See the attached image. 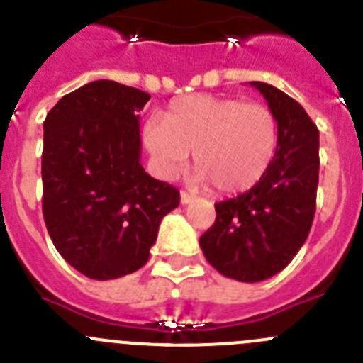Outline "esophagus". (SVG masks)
<instances>
[{
    "instance_id": "obj_1",
    "label": "esophagus",
    "mask_w": 363,
    "mask_h": 363,
    "mask_svg": "<svg viewBox=\"0 0 363 363\" xmlns=\"http://www.w3.org/2000/svg\"><path fill=\"white\" fill-rule=\"evenodd\" d=\"M192 200H194V196H192V194H189V192H185V191L179 192V201H182V203H184V205L191 203Z\"/></svg>"
}]
</instances>
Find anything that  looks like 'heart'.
<instances>
[{
	"instance_id": "1",
	"label": "heart",
	"mask_w": 363,
	"mask_h": 363,
	"mask_svg": "<svg viewBox=\"0 0 363 363\" xmlns=\"http://www.w3.org/2000/svg\"><path fill=\"white\" fill-rule=\"evenodd\" d=\"M143 140L165 174L184 171L194 152L198 182L236 194L255 187L269 171L277 156L278 120L265 105L196 94L174 101L165 120L150 118Z\"/></svg>"
}]
</instances>
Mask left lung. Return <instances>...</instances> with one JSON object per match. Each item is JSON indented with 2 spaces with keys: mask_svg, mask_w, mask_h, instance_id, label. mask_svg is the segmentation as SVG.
Here are the masks:
<instances>
[{
  "mask_svg": "<svg viewBox=\"0 0 363 363\" xmlns=\"http://www.w3.org/2000/svg\"><path fill=\"white\" fill-rule=\"evenodd\" d=\"M251 85L278 120L277 156L255 187L214 205V225L200 238L218 272L247 284L274 277L306 243L320 171V134L303 107L269 83Z\"/></svg>",
  "mask_w": 363,
  "mask_h": 363,
  "instance_id": "1",
  "label": "left lung"
}]
</instances>
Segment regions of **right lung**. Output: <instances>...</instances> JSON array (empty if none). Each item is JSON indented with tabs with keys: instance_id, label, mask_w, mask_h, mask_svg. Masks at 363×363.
<instances>
[{
	"instance_id": "1",
	"label": "right lung",
	"mask_w": 363,
	"mask_h": 363,
	"mask_svg": "<svg viewBox=\"0 0 363 363\" xmlns=\"http://www.w3.org/2000/svg\"><path fill=\"white\" fill-rule=\"evenodd\" d=\"M147 92L98 79L63 96L43 123V218L57 252L92 280L147 264L179 191L140 163Z\"/></svg>"
}]
</instances>
